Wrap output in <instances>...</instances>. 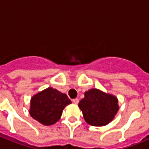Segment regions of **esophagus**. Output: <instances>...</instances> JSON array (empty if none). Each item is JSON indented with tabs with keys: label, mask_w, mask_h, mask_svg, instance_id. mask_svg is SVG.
<instances>
[{
	"label": "esophagus",
	"mask_w": 149,
	"mask_h": 149,
	"mask_svg": "<svg viewBox=\"0 0 149 149\" xmlns=\"http://www.w3.org/2000/svg\"><path fill=\"white\" fill-rule=\"evenodd\" d=\"M72 101H73V102L74 104H77L79 103V99H78V98H74V99H73V100H72Z\"/></svg>",
	"instance_id": "34e87169"
}]
</instances>
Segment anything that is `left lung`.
Wrapping results in <instances>:
<instances>
[{
  "label": "left lung",
  "mask_w": 149,
  "mask_h": 149,
  "mask_svg": "<svg viewBox=\"0 0 149 149\" xmlns=\"http://www.w3.org/2000/svg\"><path fill=\"white\" fill-rule=\"evenodd\" d=\"M79 102L86 122L93 126L106 125L113 119L119 110L118 100L115 96L97 89H89Z\"/></svg>",
  "instance_id": "8db88e82"
}]
</instances>
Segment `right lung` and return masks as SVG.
<instances>
[{
	"instance_id": "right-lung-1",
	"label": "right lung",
	"mask_w": 149,
	"mask_h": 149,
	"mask_svg": "<svg viewBox=\"0 0 149 149\" xmlns=\"http://www.w3.org/2000/svg\"><path fill=\"white\" fill-rule=\"evenodd\" d=\"M71 103L65 93L49 87L31 98L30 114L44 125H51L60 119L63 109Z\"/></svg>"
}]
</instances>
